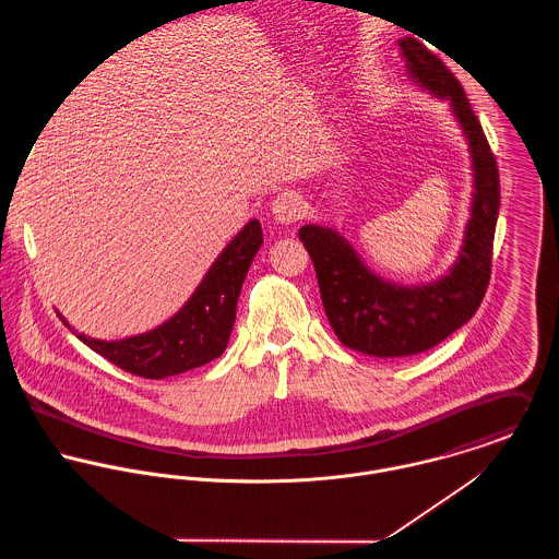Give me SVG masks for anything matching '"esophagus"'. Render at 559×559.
Here are the masks:
<instances>
[{"label": "esophagus", "instance_id": "obj_1", "mask_svg": "<svg viewBox=\"0 0 559 559\" xmlns=\"http://www.w3.org/2000/svg\"><path fill=\"white\" fill-rule=\"evenodd\" d=\"M271 211H273V217H275L277 224L290 226V224H295L304 217L306 202L297 191H284L273 200Z\"/></svg>", "mask_w": 559, "mask_h": 559}]
</instances>
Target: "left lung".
<instances>
[{
	"label": "left lung",
	"instance_id": "obj_1",
	"mask_svg": "<svg viewBox=\"0 0 559 559\" xmlns=\"http://www.w3.org/2000/svg\"><path fill=\"white\" fill-rule=\"evenodd\" d=\"M408 78L450 100L472 153L474 202L459 260L432 284L400 286L372 273L353 245L326 226H304V240L319 277L324 314L337 340L372 357L424 353L476 314L490 280L499 215V171L469 98L448 67L415 38L399 40Z\"/></svg>",
	"mask_w": 559,
	"mask_h": 559
}]
</instances>
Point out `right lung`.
<instances>
[{"label":"right lung","instance_id":"1","mask_svg":"<svg viewBox=\"0 0 559 559\" xmlns=\"http://www.w3.org/2000/svg\"><path fill=\"white\" fill-rule=\"evenodd\" d=\"M260 245V222L251 219L217 255L191 299L153 331L111 342L75 333L94 353L135 377L167 379L200 368L228 346L240 288ZM60 319L69 324L62 314Z\"/></svg>","mask_w":559,"mask_h":559}]
</instances>
